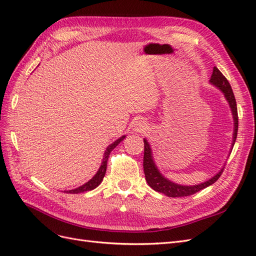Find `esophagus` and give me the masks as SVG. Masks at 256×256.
I'll return each mask as SVG.
<instances>
[{"mask_svg": "<svg viewBox=\"0 0 256 256\" xmlns=\"http://www.w3.org/2000/svg\"><path fill=\"white\" fill-rule=\"evenodd\" d=\"M134 131L136 134H144L148 129V125H147V122L143 118L140 120H136L134 124Z\"/></svg>", "mask_w": 256, "mask_h": 256, "instance_id": "esophagus-1", "label": "esophagus"}]
</instances>
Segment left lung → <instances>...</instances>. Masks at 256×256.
I'll list each match as a JSON object with an SVG mask.
<instances>
[{"label": "left lung", "mask_w": 256, "mask_h": 256, "mask_svg": "<svg viewBox=\"0 0 256 256\" xmlns=\"http://www.w3.org/2000/svg\"><path fill=\"white\" fill-rule=\"evenodd\" d=\"M210 83L214 84V86L220 88L224 96H226V100L228 102L232 112H233V118L235 122V129H234V138H233V146L236 142L237 138V131H238V112H237V104H236V99L234 96L233 90L230 88V84L228 83V79L222 74V72L219 70L216 67H214L212 74L210 78ZM143 168H144V174H145V180L147 184H150L154 191L164 193V194L170 196V198H180V196H192L194 193L207 188L208 186L212 184L216 180H219V177L223 173L222 168L221 171L214 176L212 180H209L203 184H200L196 186H180L172 182H170L166 178H164L160 174L158 168L154 166L152 161V150L150 144L144 138V157H143Z\"/></svg>", "instance_id": "1"}]
</instances>
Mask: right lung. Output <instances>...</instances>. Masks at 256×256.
I'll use <instances>...</instances> for the list:
<instances>
[{
    "label": "right lung",
    "instance_id": "add662e5",
    "mask_svg": "<svg viewBox=\"0 0 256 256\" xmlns=\"http://www.w3.org/2000/svg\"><path fill=\"white\" fill-rule=\"evenodd\" d=\"M124 138H125V136L120 138L118 140H116L114 143H112L111 145L108 146L106 150L104 152V161H102V166L99 168L96 175L92 177L90 182H88L86 184H84L83 186H81V187H79V188L66 191V193H74V194H76V193H81V192H85V191H90L92 189H95L96 187H98V186L100 184V182H102L104 177L106 175V164H108V159H109V156H110V152L124 140Z\"/></svg>",
    "mask_w": 256,
    "mask_h": 256
}]
</instances>
